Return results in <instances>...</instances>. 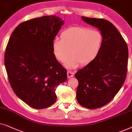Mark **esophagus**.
I'll list each match as a JSON object with an SVG mask.
<instances>
[{"label": "esophagus", "mask_w": 132, "mask_h": 132, "mask_svg": "<svg viewBox=\"0 0 132 132\" xmlns=\"http://www.w3.org/2000/svg\"><path fill=\"white\" fill-rule=\"evenodd\" d=\"M68 77L69 78H72L73 76V75H74V72H73V71H68Z\"/></svg>", "instance_id": "34e87169"}]
</instances>
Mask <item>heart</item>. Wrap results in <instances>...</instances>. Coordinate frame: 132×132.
I'll return each mask as SVG.
<instances>
[{
    "instance_id": "heart-1",
    "label": "heart",
    "mask_w": 132,
    "mask_h": 132,
    "mask_svg": "<svg viewBox=\"0 0 132 132\" xmlns=\"http://www.w3.org/2000/svg\"><path fill=\"white\" fill-rule=\"evenodd\" d=\"M61 39L56 38L52 50L56 59L65 62L72 54L73 56L66 63L68 68H76L87 64L95 59L101 50L103 42L101 32L86 27H72L61 34Z\"/></svg>"
}]
</instances>
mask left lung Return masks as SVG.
I'll list each match as a JSON object with an SVG mask.
<instances>
[{"label": "left lung", "instance_id": "obj_1", "mask_svg": "<svg viewBox=\"0 0 132 132\" xmlns=\"http://www.w3.org/2000/svg\"><path fill=\"white\" fill-rule=\"evenodd\" d=\"M81 18L98 28L103 37L101 50L95 59L75 74L78 81L76 94L78 103L95 109L109 103L120 90L127 76L129 51L126 41L109 21Z\"/></svg>", "mask_w": 132, "mask_h": 132}]
</instances>
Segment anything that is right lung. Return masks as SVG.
Here are the masks:
<instances>
[{
  "mask_svg": "<svg viewBox=\"0 0 132 132\" xmlns=\"http://www.w3.org/2000/svg\"><path fill=\"white\" fill-rule=\"evenodd\" d=\"M56 15L21 23L12 33L5 53V66L14 92L37 109L57 100L58 86L67 80V70L54 55L52 44L63 25Z\"/></svg>",
  "mask_w": 132,
  "mask_h": 132,
  "instance_id": "add662e5",
  "label": "right lung"
}]
</instances>
